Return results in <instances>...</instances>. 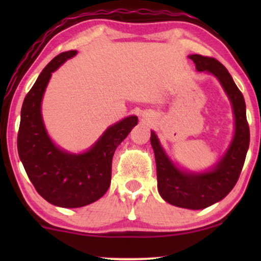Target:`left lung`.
<instances>
[{
	"label": "left lung",
	"instance_id": "left-lung-1",
	"mask_svg": "<svg viewBox=\"0 0 261 261\" xmlns=\"http://www.w3.org/2000/svg\"><path fill=\"white\" fill-rule=\"evenodd\" d=\"M197 71H207L217 77L228 94L236 119V134L232 145L211 172L190 174L181 172L164 153L155 134L151 133V145L155 155L158 191L170 205L178 207L201 210L222 200L234 188L241 175L249 148V125L245 114V101L242 92L227 68L216 59L202 55L189 56Z\"/></svg>",
	"mask_w": 261,
	"mask_h": 261
}]
</instances>
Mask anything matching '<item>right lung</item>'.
<instances>
[{"label": "right lung", "instance_id": "obj_1", "mask_svg": "<svg viewBox=\"0 0 261 261\" xmlns=\"http://www.w3.org/2000/svg\"><path fill=\"white\" fill-rule=\"evenodd\" d=\"M76 53H61L39 74L23 101L17 137L18 154L39 195L53 205L71 208L89 205L107 193L114 152L137 125V116L125 118L82 154L66 153L54 145L41 119V99L51 73Z\"/></svg>", "mask_w": 261, "mask_h": 261}]
</instances>
